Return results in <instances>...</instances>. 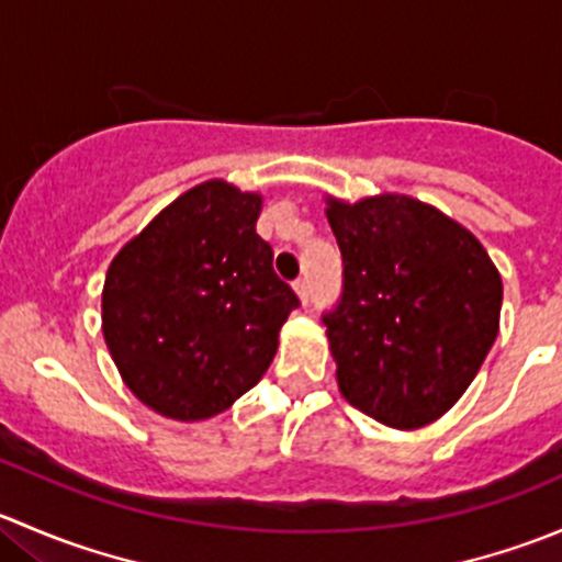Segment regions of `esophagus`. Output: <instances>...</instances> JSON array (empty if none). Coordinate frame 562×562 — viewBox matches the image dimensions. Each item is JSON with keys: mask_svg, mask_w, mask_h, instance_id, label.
<instances>
[{"mask_svg": "<svg viewBox=\"0 0 562 562\" xmlns=\"http://www.w3.org/2000/svg\"><path fill=\"white\" fill-rule=\"evenodd\" d=\"M293 291H296L299 302H302V304L310 302V282L304 280V277H299V280L293 282Z\"/></svg>", "mask_w": 562, "mask_h": 562, "instance_id": "esophagus-1", "label": "esophagus"}]
</instances>
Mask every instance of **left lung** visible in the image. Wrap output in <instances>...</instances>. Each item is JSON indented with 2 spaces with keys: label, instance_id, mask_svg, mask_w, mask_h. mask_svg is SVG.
<instances>
[{
  "label": "left lung",
  "instance_id": "1",
  "mask_svg": "<svg viewBox=\"0 0 562 562\" xmlns=\"http://www.w3.org/2000/svg\"><path fill=\"white\" fill-rule=\"evenodd\" d=\"M345 260L326 323L339 394L391 429L457 405L501 331L503 280L484 245L432 203L323 195Z\"/></svg>",
  "mask_w": 562,
  "mask_h": 562
}]
</instances>
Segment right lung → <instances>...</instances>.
I'll list each match as a JSON object with an SVG mask.
<instances>
[{
    "mask_svg": "<svg viewBox=\"0 0 562 562\" xmlns=\"http://www.w3.org/2000/svg\"><path fill=\"white\" fill-rule=\"evenodd\" d=\"M263 195L209 179L108 266L103 339L124 386L173 422L228 411L269 370L299 299L255 234Z\"/></svg>",
    "mask_w": 562,
    "mask_h": 562,
    "instance_id": "add662e5",
    "label": "right lung"
}]
</instances>
